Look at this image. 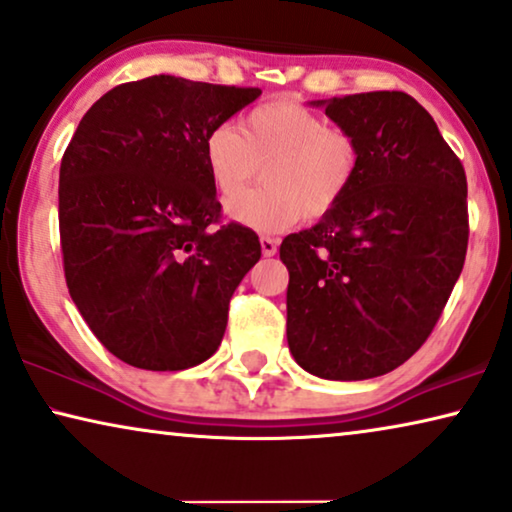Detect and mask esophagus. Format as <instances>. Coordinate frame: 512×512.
I'll return each mask as SVG.
<instances>
[{
  "label": "esophagus",
  "mask_w": 512,
  "mask_h": 512,
  "mask_svg": "<svg viewBox=\"0 0 512 512\" xmlns=\"http://www.w3.org/2000/svg\"><path fill=\"white\" fill-rule=\"evenodd\" d=\"M277 240L275 237H268V235H263L261 237V251H263V256H275L277 254Z\"/></svg>",
  "instance_id": "34e87169"
}]
</instances>
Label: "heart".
<instances>
[{
	"label": "heart",
	"instance_id": "obj_1",
	"mask_svg": "<svg viewBox=\"0 0 512 512\" xmlns=\"http://www.w3.org/2000/svg\"><path fill=\"white\" fill-rule=\"evenodd\" d=\"M361 163L359 142L293 100L258 104L237 128L221 123L205 137L209 179L228 198L266 165L264 186L226 202V214L258 233H282L340 205Z\"/></svg>",
	"mask_w": 512,
	"mask_h": 512
}]
</instances>
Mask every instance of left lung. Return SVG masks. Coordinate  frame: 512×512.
<instances>
[{
    "label": "left lung",
    "instance_id": "8db88e82",
    "mask_svg": "<svg viewBox=\"0 0 512 512\" xmlns=\"http://www.w3.org/2000/svg\"><path fill=\"white\" fill-rule=\"evenodd\" d=\"M359 142L352 188L284 237L286 340L324 380H368L424 345L464 268L466 174L429 111L401 90L312 102Z\"/></svg>",
    "mask_w": 512,
    "mask_h": 512
}]
</instances>
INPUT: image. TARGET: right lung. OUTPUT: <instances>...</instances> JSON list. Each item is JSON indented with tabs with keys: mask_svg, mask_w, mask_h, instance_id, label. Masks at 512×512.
I'll list each match as a JSON object with an SVG mask.
<instances>
[{
	"mask_svg": "<svg viewBox=\"0 0 512 512\" xmlns=\"http://www.w3.org/2000/svg\"><path fill=\"white\" fill-rule=\"evenodd\" d=\"M258 95L158 74L111 88L81 118L60 163L62 263L116 359L184 370L219 349L261 242L240 223L216 228L205 137Z\"/></svg>",
	"mask_w": 512,
	"mask_h": 512,
	"instance_id": "add662e5",
	"label": "right lung"
}]
</instances>
